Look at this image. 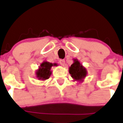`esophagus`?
Listing matches in <instances>:
<instances>
[{"label":"esophagus","instance_id":"34e87169","mask_svg":"<svg viewBox=\"0 0 123 123\" xmlns=\"http://www.w3.org/2000/svg\"><path fill=\"white\" fill-rule=\"evenodd\" d=\"M59 63H60V64L62 66H64V65H65V60L64 59H60L59 60Z\"/></svg>","mask_w":123,"mask_h":123}]
</instances>
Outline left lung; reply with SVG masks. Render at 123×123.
I'll return each mask as SVG.
<instances>
[{
	"instance_id": "obj_1",
	"label": "left lung",
	"mask_w": 123,
	"mask_h": 123,
	"mask_svg": "<svg viewBox=\"0 0 123 123\" xmlns=\"http://www.w3.org/2000/svg\"><path fill=\"white\" fill-rule=\"evenodd\" d=\"M68 71L73 81H77L79 83L83 82L87 75L86 69L77 59H73V63L69 67Z\"/></svg>"
}]
</instances>
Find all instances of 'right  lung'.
<instances>
[{
    "mask_svg": "<svg viewBox=\"0 0 123 123\" xmlns=\"http://www.w3.org/2000/svg\"><path fill=\"white\" fill-rule=\"evenodd\" d=\"M58 64L56 63H50L47 61H43L41 64L38 68L36 70L35 74L37 78L40 80H46L48 79L52 74V67L57 66Z\"/></svg>",
    "mask_w": 123,
    "mask_h": 123,
    "instance_id": "right-lung-1",
    "label": "right lung"
}]
</instances>
